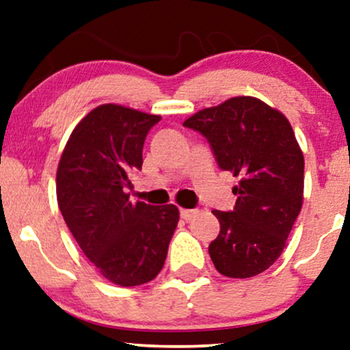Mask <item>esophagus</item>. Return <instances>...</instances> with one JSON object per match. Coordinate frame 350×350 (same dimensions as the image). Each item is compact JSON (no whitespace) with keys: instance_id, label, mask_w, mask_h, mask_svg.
I'll use <instances>...</instances> for the list:
<instances>
[{"instance_id":"obj_1","label":"esophagus","mask_w":350,"mask_h":350,"mask_svg":"<svg viewBox=\"0 0 350 350\" xmlns=\"http://www.w3.org/2000/svg\"><path fill=\"white\" fill-rule=\"evenodd\" d=\"M196 215H198V211H196V208H180V217H183L184 220H192Z\"/></svg>"}]
</instances>
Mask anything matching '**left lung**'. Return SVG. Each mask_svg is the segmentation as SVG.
I'll return each instance as SVG.
<instances>
[{
  "label": "left lung",
  "instance_id": "obj_1",
  "mask_svg": "<svg viewBox=\"0 0 350 350\" xmlns=\"http://www.w3.org/2000/svg\"><path fill=\"white\" fill-rule=\"evenodd\" d=\"M211 144L220 170L239 178L232 212L212 211L220 232L208 245L217 271L250 278L283 252L303 206L304 158L290 122L255 97H234L184 122Z\"/></svg>",
  "mask_w": 350,
  "mask_h": 350
}]
</instances>
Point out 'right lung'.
Here are the masks:
<instances>
[{
  "instance_id": "obj_1",
  "label": "right lung",
  "mask_w": 350,
  "mask_h": 350,
  "mask_svg": "<svg viewBox=\"0 0 350 350\" xmlns=\"http://www.w3.org/2000/svg\"><path fill=\"white\" fill-rule=\"evenodd\" d=\"M161 120L100 105L72 131L57 167V202L67 227L103 278L138 286L158 276L179 222L172 204L131 202L124 187L142 170L148 131Z\"/></svg>"
}]
</instances>
